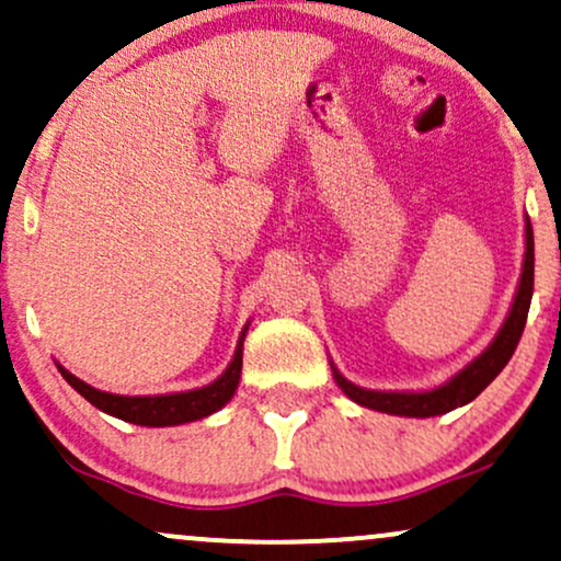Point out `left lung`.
<instances>
[{
    "mask_svg": "<svg viewBox=\"0 0 561 561\" xmlns=\"http://www.w3.org/2000/svg\"><path fill=\"white\" fill-rule=\"evenodd\" d=\"M530 297H534V228H530V219L526 222V261H523V274H520V287H517L513 310H510L505 325H502L497 339L489 344V350L481 357L460 370L456 378L445 386L435 388V391L424 393H380V391H365L357 388L354 382L342 378L333 370L342 391L350 396L352 401H357L359 407L386 411V414H399V416H437L448 414V411L463 407L477 399L484 388L492 382L497 375L505 370V365L517 350L523 329L528 321V308Z\"/></svg>",
    "mask_w": 561,
    "mask_h": 561,
    "instance_id": "1",
    "label": "left lung"
}]
</instances>
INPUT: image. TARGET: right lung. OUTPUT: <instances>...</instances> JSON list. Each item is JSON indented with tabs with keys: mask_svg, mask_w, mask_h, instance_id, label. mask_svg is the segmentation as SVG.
Segmentation results:
<instances>
[{
	"mask_svg": "<svg viewBox=\"0 0 561 561\" xmlns=\"http://www.w3.org/2000/svg\"><path fill=\"white\" fill-rule=\"evenodd\" d=\"M243 339L245 331L240 333L236 357H232L228 370L222 373V378H217L207 388H198V391L170 396H116L98 391V388L88 386L84 380L75 378L72 373L64 370V367H59V373L77 393L84 396L92 407L105 411V414H113L118 416V420L131 424H141V427H170V424H183L209 416L211 411L222 409L225 403L230 401V396L236 393L238 388L240 367H243Z\"/></svg>",
	"mask_w": 561,
	"mask_h": 561,
	"instance_id": "obj_1",
	"label": "right lung"
}]
</instances>
